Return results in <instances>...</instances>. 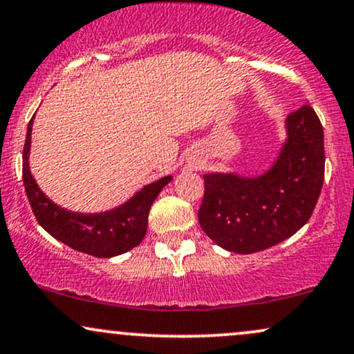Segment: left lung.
Listing matches in <instances>:
<instances>
[{
	"instance_id": "left-lung-1",
	"label": "left lung",
	"mask_w": 354,
	"mask_h": 354,
	"mask_svg": "<svg viewBox=\"0 0 354 354\" xmlns=\"http://www.w3.org/2000/svg\"><path fill=\"white\" fill-rule=\"evenodd\" d=\"M287 140L274 165L261 176L204 174L198 211L203 231L236 254L266 250L308 223L325 180L320 118L310 105L285 120Z\"/></svg>"
}]
</instances>
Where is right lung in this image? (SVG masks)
<instances>
[{
  "instance_id": "obj_1",
  "label": "right lung",
  "mask_w": 354,
  "mask_h": 354,
  "mask_svg": "<svg viewBox=\"0 0 354 354\" xmlns=\"http://www.w3.org/2000/svg\"><path fill=\"white\" fill-rule=\"evenodd\" d=\"M32 120L34 115L28 125L23 150V181L31 209L41 227L54 239L93 257H115L138 245L147 234L148 212L153 201L173 178L165 176L150 183L115 209L95 214L64 209L42 193L29 169Z\"/></svg>"
}]
</instances>
